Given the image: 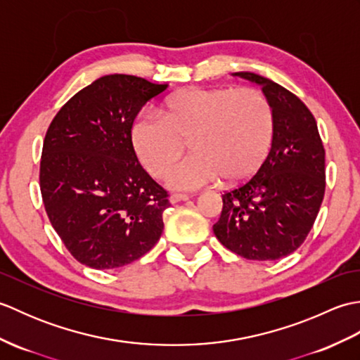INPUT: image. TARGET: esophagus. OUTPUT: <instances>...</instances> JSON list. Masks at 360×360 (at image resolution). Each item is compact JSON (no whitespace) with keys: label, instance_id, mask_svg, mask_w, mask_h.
Instances as JSON below:
<instances>
[{"label":"esophagus","instance_id":"esophagus-1","mask_svg":"<svg viewBox=\"0 0 360 360\" xmlns=\"http://www.w3.org/2000/svg\"><path fill=\"white\" fill-rule=\"evenodd\" d=\"M186 200H188V195H186V193H172L170 198H168V201H170L172 204H176L179 201H186Z\"/></svg>","mask_w":360,"mask_h":360}]
</instances>
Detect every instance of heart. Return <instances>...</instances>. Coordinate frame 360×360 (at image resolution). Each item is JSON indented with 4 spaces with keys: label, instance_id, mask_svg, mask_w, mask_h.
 I'll use <instances>...</instances> for the list:
<instances>
[{
    "label": "heart",
    "instance_id": "obj_1",
    "mask_svg": "<svg viewBox=\"0 0 360 360\" xmlns=\"http://www.w3.org/2000/svg\"><path fill=\"white\" fill-rule=\"evenodd\" d=\"M274 111L254 88H192L173 96L164 114L142 110L131 125L137 158L153 176H162L184 151L192 155L167 173L173 188L196 190L223 178L250 179L267 158L274 139Z\"/></svg>",
    "mask_w": 360,
    "mask_h": 360
}]
</instances>
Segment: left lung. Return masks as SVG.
Segmentation results:
<instances>
[{
	"label": "left lung",
	"instance_id": "obj_1",
	"mask_svg": "<svg viewBox=\"0 0 360 360\" xmlns=\"http://www.w3.org/2000/svg\"><path fill=\"white\" fill-rule=\"evenodd\" d=\"M263 86L274 111V139L250 179L223 193L213 232L248 259L272 262L307 240L325 196V148L317 122L300 98L254 72H235Z\"/></svg>",
	"mask_w": 360,
	"mask_h": 360
}]
</instances>
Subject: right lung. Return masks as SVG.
<instances>
[{"label":"right lung","mask_w":360,"mask_h":360,"mask_svg":"<svg viewBox=\"0 0 360 360\" xmlns=\"http://www.w3.org/2000/svg\"><path fill=\"white\" fill-rule=\"evenodd\" d=\"M167 86L136 75H105L72 96L46 131L43 204L60 240L82 264L125 266L160 238L168 192L137 160L131 125Z\"/></svg>","instance_id":"add662e5"}]
</instances>
